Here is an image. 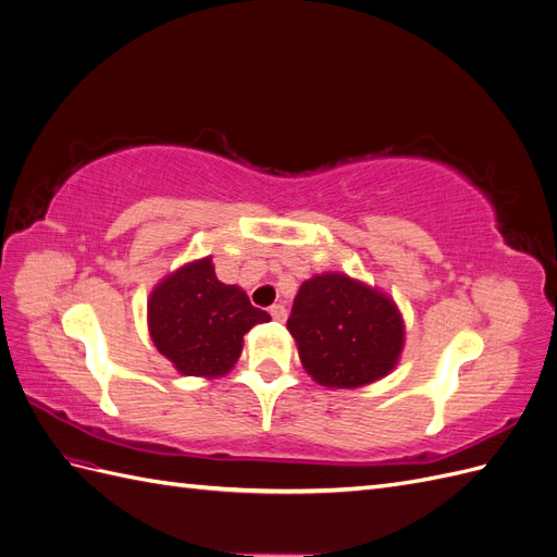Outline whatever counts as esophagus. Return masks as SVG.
Masks as SVG:
<instances>
[{
	"mask_svg": "<svg viewBox=\"0 0 557 557\" xmlns=\"http://www.w3.org/2000/svg\"><path fill=\"white\" fill-rule=\"evenodd\" d=\"M269 313H272V318L276 320V323H285V318H288V311H285L283 305H274L272 309H269Z\"/></svg>",
	"mask_w": 557,
	"mask_h": 557,
	"instance_id": "1",
	"label": "esophagus"
}]
</instances>
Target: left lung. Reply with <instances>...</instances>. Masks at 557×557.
Listing matches in <instances>:
<instances>
[{"mask_svg":"<svg viewBox=\"0 0 557 557\" xmlns=\"http://www.w3.org/2000/svg\"><path fill=\"white\" fill-rule=\"evenodd\" d=\"M288 332L307 374L336 391L391 374L407 339L395 299L339 272L315 274L299 285Z\"/></svg>","mask_w":557,"mask_h":557,"instance_id":"left-lung-1","label":"left lung"}]
</instances>
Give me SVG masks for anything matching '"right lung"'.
Masks as SVG:
<instances>
[{
    "label": "right lung",
    "mask_w": 557,
    "mask_h": 557,
    "mask_svg": "<svg viewBox=\"0 0 557 557\" xmlns=\"http://www.w3.org/2000/svg\"><path fill=\"white\" fill-rule=\"evenodd\" d=\"M269 320L239 285L218 281L211 256L174 269L148 295L150 339L183 376L230 374L244 334Z\"/></svg>",
    "instance_id": "1"
}]
</instances>
